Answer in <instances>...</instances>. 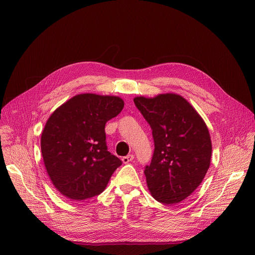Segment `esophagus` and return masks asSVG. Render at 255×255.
I'll list each match as a JSON object with an SVG mask.
<instances>
[{
    "label": "esophagus",
    "instance_id": "esophagus-1",
    "mask_svg": "<svg viewBox=\"0 0 255 255\" xmlns=\"http://www.w3.org/2000/svg\"><path fill=\"white\" fill-rule=\"evenodd\" d=\"M133 159H134L133 155H127V156H125V157L122 158V161H123L124 164H128V163L131 162Z\"/></svg>",
    "mask_w": 255,
    "mask_h": 255
}]
</instances>
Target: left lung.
<instances>
[{
    "mask_svg": "<svg viewBox=\"0 0 255 255\" xmlns=\"http://www.w3.org/2000/svg\"><path fill=\"white\" fill-rule=\"evenodd\" d=\"M134 104L149 124L155 144L151 162L144 167L149 192L163 204H176L198 188L210 166L208 128L177 94L135 97Z\"/></svg>",
    "mask_w": 255,
    "mask_h": 255,
    "instance_id": "8db88e82",
    "label": "left lung"
}]
</instances>
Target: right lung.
I'll use <instances>...</instances> for the list:
<instances>
[{
    "label": "right lung",
    "mask_w": 255,
    "mask_h": 255,
    "mask_svg": "<svg viewBox=\"0 0 255 255\" xmlns=\"http://www.w3.org/2000/svg\"><path fill=\"white\" fill-rule=\"evenodd\" d=\"M124 101L116 96L80 94L50 116L41 137L48 175L55 188L75 201L103 193L122 161L108 150L106 123Z\"/></svg>",
    "instance_id": "obj_1"
}]
</instances>
